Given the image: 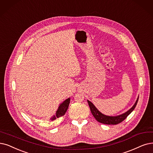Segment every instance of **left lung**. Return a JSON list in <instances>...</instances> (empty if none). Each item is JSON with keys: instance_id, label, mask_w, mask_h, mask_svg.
Instances as JSON below:
<instances>
[{"instance_id": "obj_1", "label": "left lung", "mask_w": 153, "mask_h": 153, "mask_svg": "<svg viewBox=\"0 0 153 153\" xmlns=\"http://www.w3.org/2000/svg\"><path fill=\"white\" fill-rule=\"evenodd\" d=\"M138 99H139V97H137L135 103H134V105L129 110V111H127V112L123 114H120L119 115H116V116H109V115H106L105 114H103L97 108V107L94 105V103L92 102H91L88 100H87V102L88 103V105L90 107L91 114H92L94 117L98 122H99V123L104 124L115 125V124H119L121 123V122H123L125 119H126L127 116L134 111V109L135 108L137 105Z\"/></svg>"}]
</instances>
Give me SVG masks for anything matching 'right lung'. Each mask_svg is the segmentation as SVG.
I'll return each instance as SVG.
<instances>
[{"label": "right lung", "mask_w": 153, "mask_h": 153, "mask_svg": "<svg viewBox=\"0 0 153 153\" xmlns=\"http://www.w3.org/2000/svg\"><path fill=\"white\" fill-rule=\"evenodd\" d=\"M70 98H68V99H66L62 103H61L56 112V114L53 115L52 117L50 119V120L51 121H53L54 120H56L57 118H59V117H62V116L64 115L67 110H68V108L70 104Z\"/></svg>", "instance_id": "right-lung-1"}]
</instances>
